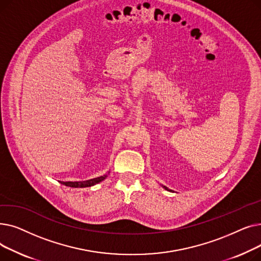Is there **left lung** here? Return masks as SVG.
<instances>
[{"mask_svg": "<svg viewBox=\"0 0 261 261\" xmlns=\"http://www.w3.org/2000/svg\"><path fill=\"white\" fill-rule=\"evenodd\" d=\"M164 188H165V189H167V190H169L167 187H165V186H164Z\"/></svg>", "mask_w": 261, "mask_h": 261, "instance_id": "8db88e82", "label": "left lung"}]
</instances>
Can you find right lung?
Listing matches in <instances>:
<instances>
[{
    "label": "right lung",
    "mask_w": 261,
    "mask_h": 261,
    "mask_svg": "<svg viewBox=\"0 0 261 261\" xmlns=\"http://www.w3.org/2000/svg\"><path fill=\"white\" fill-rule=\"evenodd\" d=\"M106 177H107V175L95 177V179H91V180L84 181V182H60V183L65 186H70V187H90V186H93L95 184L103 181Z\"/></svg>",
    "instance_id": "add662e5"
}]
</instances>
